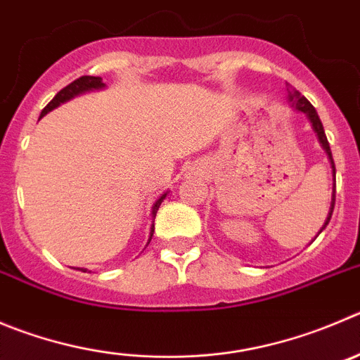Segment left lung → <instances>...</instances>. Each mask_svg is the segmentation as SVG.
<instances>
[{"instance_id":"obj_1","label":"left lung","mask_w":360,"mask_h":360,"mask_svg":"<svg viewBox=\"0 0 360 360\" xmlns=\"http://www.w3.org/2000/svg\"><path fill=\"white\" fill-rule=\"evenodd\" d=\"M290 94H288V97H290V103L293 104L295 108L298 110V112H304L305 115L309 117V120H311L312 127H314V131L318 133V139H320L321 146H323V149L327 150L328 158H330V163H332V172H334V179H335V165H334V160H332V153H330V146H328V140L327 136H325V131H323V124H321L320 117H318V112L314 110V106H312L311 103H309L307 99H305L304 96H302L300 92H298L297 89H293V86H290ZM334 204H335V186H334V191H332V206H330V211H328V217L327 220H325L323 227H321V231L325 229V227L328 226V221H330V217H332V211H334ZM320 231V233H321ZM318 233V234H320Z\"/></svg>"}]
</instances>
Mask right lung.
<instances>
[{"mask_svg":"<svg viewBox=\"0 0 360 360\" xmlns=\"http://www.w3.org/2000/svg\"><path fill=\"white\" fill-rule=\"evenodd\" d=\"M103 86H104V83H103V79L99 78V76H82V78L74 79L72 83H69V85H67V86H63V89L60 90V92L56 94L55 97H53L51 103H49L48 106H46V108L42 110L40 117H44L48 112H51L53 108L60 106V104L65 103V101L72 99V97L78 96V94L86 92V90L103 89ZM165 197H167V193H163V195H161L160 199L156 200V204H154V206H153V217H156L158 210H160V206H161V202H163ZM153 233H154V226L150 227V238H153ZM150 238H149V241H150ZM82 270H83V268H82ZM83 271H85V270H83Z\"/></svg>","mask_w":360,"mask_h":360,"instance_id":"right-lung-1","label":"right lung"}]
</instances>
